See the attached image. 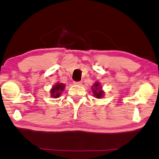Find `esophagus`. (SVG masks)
Wrapping results in <instances>:
<instances>
[{
  "label": "esophagus",
  "mask_w": 159,
  "mask_h": 159,
  "mask_svg": "<svg viewBox=\"0 0 159 159\" xmlns=\"http://www.w3.org/2000/svg\"><path fill=\"white\" fill-rule=\"evenodd\" d=\"M74 83L75 84V85H81L83 82L82 81H74Z\"/></svg>",
  "instance_id": "esophagus-1"
}]
</instances>
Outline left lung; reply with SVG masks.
I'll return each instance as SVG.
<instances>
[{
	"label": "left lung",
	"mask_w": 159,
	"mask_h": 159,
	"mask_svg": "<svg viewBox=\"0 0 159 159\" xmlns=\"http://www.w3.org/2000/svg\"><path fill=\"white\" fill-rule=\"evenodd\" d=\"M100 83H96L94 85V89H93V93H94V95L96 96V98H101L102 95H103V92L101 90V88L100 86Z\"/></svg>",
	"instance_id": "1"
}]
</instances>
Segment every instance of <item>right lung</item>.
<instances>
[{"instance_id": "obj_1", "label": "right lung", "mask_w": 159, "mask_h": 159, "mask_svg": "<svg viewBox=\"0 0 159 159\" xmlns=\"http://www.w3.org/2000/svg\"><path fill=\"white\" fill-rule=\"evenodd\" d=\"M65 89V85L63 83H58L54 86L51 89V94L52 97L58 98L60 96L61 92Z\"/></svg>"}]
</instances>
